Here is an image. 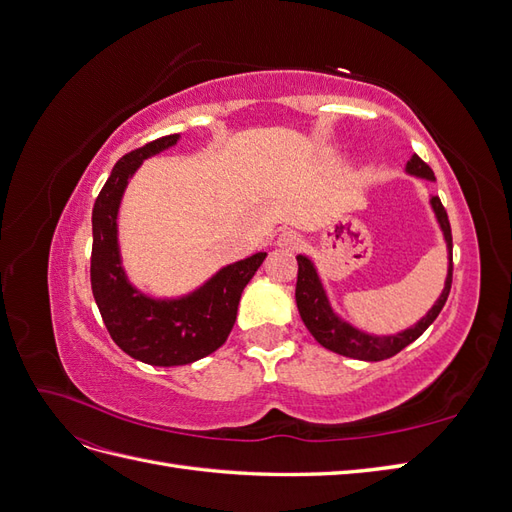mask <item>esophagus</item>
<instances>
[{
  "instance_id": "1",
  "label": "esophagus",
  "mask_w": 512,
  "mask_h": 512,
  "mask_svg": "<svg viewBox=\"0 0 512 512\" xmlns=\"http://www.w3.org/2000/svg\"><path fill=\"white\" fill-rule=\"evenodd\" d=\"M277 245L284 247V250H297V247L301 245V237L294 230H286V232H282L280 239H277Z\"/></svg>"
}]
</instances>
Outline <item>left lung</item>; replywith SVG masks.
<instances>
[{
    "instance_id": "obj_1",
    "label": "left lung",
    "mask_w": 512,
    "mask_h": 512,
    "mask_svg": "<svg viewBox=\"0 0 512 512\" xmlns=\"http://www.w3.org/2000/svg\"><path fill=\"white\" fill-rule=\"evenodd\" d=\"M406 170L410 175H416V177L436 179L433 177V170L429 168V164H425L421 158L416 156V153L410 158ZM431 207H433V211H436V218L440 222V228L444 232V239L448 245V254H451V258H448L451 262H448L446 284H444V290L440 294V299L436 301V305L429 309V314L421 322H416L414 327L401 331L397 335L374 337V335H367L359 329H354L352 324L344 322L342 318H337L329 305L327 294H324V288L318 280V273L312 265V260L305 256H297L299 273H297V290H294V297H297L299 314L305 322L307 331L316 337V342L320 346H324L331 352L342 354V356H350V359L384 361V359H391V356H395L406 346H410L414 339L421 337L429 329V324L438 318V314L442 312V307L448 299V292H451V284H453V235H451V222H448L446 209L442 207L438 196L431 198Z\"/></svg>"
}]
</instances>
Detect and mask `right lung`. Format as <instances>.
Here are the masks:
<instances>
[{"label":"right lung","instance_id":"add662e5","mask_svg":"<svg viewBox=\"0 0 512 512\" xmlns=\"http://www.w3.org/2000/svg\"><path fill=\"white\" fill-rule=\"evenodd\" d=\"M177 141L179 134H168L126 153L113 166L91 213V292L102 320L123 352L158 367L188 365L218 350L237 320L243 288L267 258V252H258L228 265L183 299H149L128 282L117 243V211L123 190L143 160Z\"/></svg>","mask_w":512,"mask_h":512}]
</instances>
